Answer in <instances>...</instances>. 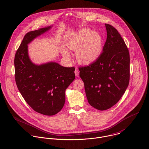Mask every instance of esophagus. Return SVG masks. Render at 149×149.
Listing matches in <instances>:
<instances>
[{
  "label": "esophagus",
  "mask_w": 149,
  "mask_h": 149,
  "mask_svg": "<svg viewBox=\"0 0 149 149\" xmlns=\"http://www.w3.org/2000/svg\"><path fill=\"white\" fill-rule=\"evenodd\" d=\"M74 73H75V74H76V76L78 77V76H79V70H78L77 69H76V70H75Z\"/></svg>",
  "instance_id": "1"
}]
</instances>
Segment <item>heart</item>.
I'll list each match as a JSON object with an SVG mask.
<instances>
[{
  "mask_svg": "<svg viewBox=\"0 0 149 149\" xmlns=\"http://www.w3.org/2000/svg\"><path fill=\"white\" fill-rule=\"evenodd\" d=\"M102 39L98 32L83 29L69 38L66 46L69 50L77 51V61L82 64H90L95 61L102 50ZM63 55L70 57L68 50H62Z\"/></svg>",
  "mask_w": 149,
  "mask_h": 149,
  "instance_id": "heart-1",
  "label": "heart"
}]
</instances>
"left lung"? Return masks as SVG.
<instances>
[{"label":"left lung","mask_w":149,"mask_h":149,"mask_svg":"<svg viewBox=\"0 0 149 149\" xmlns=\"http://www.w3.org/2000/svg\"><path fill=\"white\" fill-rule=\"evenodd\" d=\"M107 39L98 58L88 66L79 67L89 104L107 110L116 104L128 86L129 50L117 30L105 24Z\"/></svg>","instance_id":"left-lung-1"}]
</instances>
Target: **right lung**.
Here are the masks:
<instances>
[{"instance_id": "right-lung-1", "label": "right lung", "mask_w": 149, "mask_h": 149, "mask_svg": "<svg viewBox=\"0 0 149 149\" xmlns=\"http://www.w3.org/2000/svg\"><path fill=\"white\" fill-rule=\"evenodd\" d=\"M50 28L26 33L14 58L15 80L18 90L35 111L47 116L61 111L65 104V91L75 79L74 67L65 68L55 62L38 66L29 58L27 45Z\"/></svg>"}]
</instances>
